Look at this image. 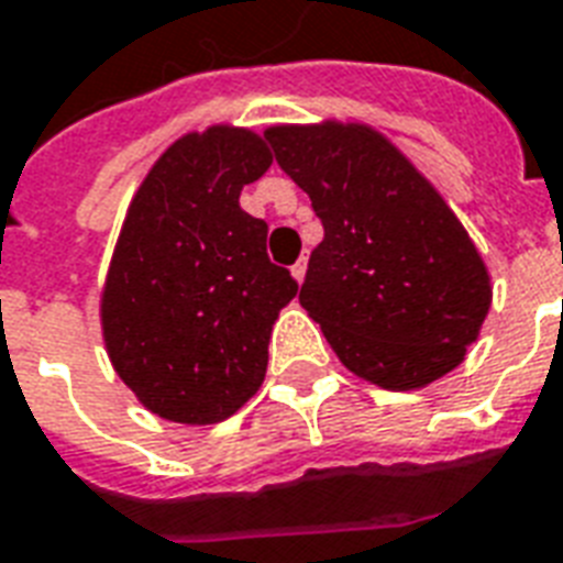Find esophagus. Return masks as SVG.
Listing matches in <instances>:
<instances>
[{
	"label": "esophagus",
	"instance_id": "34e87169",
	"mask_svg": "<svg viewBox=\"0 0 563 563\" xmlns=\"http://www.w3.org/2000/svg\"><path fill=\"white\" fill-rule=\"evenodd\" d=\"M290 273H294V278L302 285L305 282V273H308V255H299V261H296L294 267H290Z\"/></svg>",
	"mask_w": 563,
	"mask_h": 563
}]
</instances>
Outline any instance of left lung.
<instances>
[{"instance_id":"8db88e82","label":"left lung","mask_w":563,"mask_h":563,"mask_svg":"<svg viewBox=\"0 0 563 563\" xmlns=\"http://www.w3.org/2000/svg\"><path fill=\"white\" fill-rule=\"evenodd\" d=\"M267 141L322 220L299 302L343 367L382 390L452 373L478 341L494 287L438 187L358 120L269 125Z\"/></svg>"}]
</instances>
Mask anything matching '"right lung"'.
<instances>
[{"mask_svg": "<svg viewBox=\"0 0 563 563\" xmlns=\"http://www.w3.org/2000/svg\"><path fill=\"white\" fill-rule=\"evenodd\" d=\"M273 164L267 132L208 125L173 141L134 190L99 294L111 367L146 411L213 426L258 394L278 311L296 296L241 190Z\"/></svg>", "mask_w": 563, "mask_h": 563, "instance_id": "1", "label": "right lung"}]
</instances>
